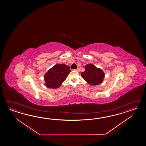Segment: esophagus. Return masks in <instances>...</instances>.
<instances>
[{"mask_svg":"<svg viewBox=\"0 0 146 146\" xmlns=\"http://www.w3.org/2000/svg\"><path fill=\"white\" fill-rule=\"evenodd\" d=\"M75 70H76L77 72H80V69L79 68H78L77 69H75Z\"/></svg>","mask_w":146,"mask_h":146,"instance_id":"1","label":"esophagus"}]
</instances>
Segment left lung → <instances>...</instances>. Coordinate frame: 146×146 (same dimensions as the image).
I'll return each instance as SVG.
<instances>
[{
	"label": "left lung",
	"instance_id": "left-lung-1",
	"mask_svg": "<svg viewBox=\"0 0 146 146\" xmlns=\"http://www.w3.org/2000/svg\"><path fill=\"white\" fill-rule=\"evenodd\" d=\"M81 74L87 83L91 86H96L101 84L104 77V73L102 70L91 64L85 66V71L81 72Z\"/></svg>",
	"mask_w": 146,
	"mask_h": 146
}]
</instances>
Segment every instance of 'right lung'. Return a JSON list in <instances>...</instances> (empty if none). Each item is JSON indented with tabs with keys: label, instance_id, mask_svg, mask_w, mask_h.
Listing matches in <instances>:
<instances>
[{
	"label": "right lung",
	"instance_id": "right-lung-1",
	"mask_svg": "<svg viewBox=\"0 0 146 146\" xmlns=\"http://www.w3.org/2000/svg\"><path fill=\"white\" fill-rule=\"evenodd\" d=\"M70 72L69 66L65 64L55 65L44 76L45 86L52 89L59 88Z\"/></svg>",
	"mask_w": 146,
	"mask_h": 146
}]
</instances>
